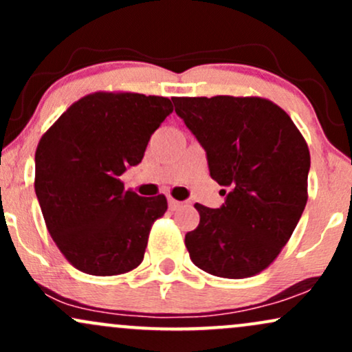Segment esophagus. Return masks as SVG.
I'll return each mask as SVG.
<instances>
[{"instance_id":"1","label":"esophagus","mask_w":352,"mask_h":352,"mask_svg":"<svg viewBox=\"0 0 352 352\" xmlns=\"http://www.w3.org/2000/svg\"><path fill=\"white\" fill-rule=\"evenodd\" d=\"M182 205V201H179V200H175V199H168V207H170L172 210H177Z\"/></svg>"}]
</instances>
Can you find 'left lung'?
<instances>
[{"label": "left lung", "instance_id": "1", "mask_svg": "<svg viewBox=\"0 0 352 352\" xmlns=\"http://www.w3.org/2000/svg\"><path fill=\"white\" fill-rule=\"evenodd\" d=\"M172 100L207 152L212 179L228 188L220 208L195 204L200 223L185 235L190 258L213 276H254L276 260L306 207L308 144L292 117L265 98Z\"/></svg>", "mask_w": 352, "mask_h": 352}]
</instances>
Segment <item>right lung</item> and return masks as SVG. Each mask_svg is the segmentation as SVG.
Segmentation results:
<instances>
[{"instance_id":"1","label":"right lung","mask_w":352,"mask_h":352,"mask_svg":"<svg viewBox=\"0 0 352 352\" xmlns=\"http://www.w3.org/2000/svg\"><path fill=\"white\" fill-rule=\"evenodd\" d=\"M172 100L137 92H92L44 132L36 148L34 190L47 232L79 272L114 276L144 260L165 195L124 188L125 168L142 162Z\"/></svg>"}]
</instances>
